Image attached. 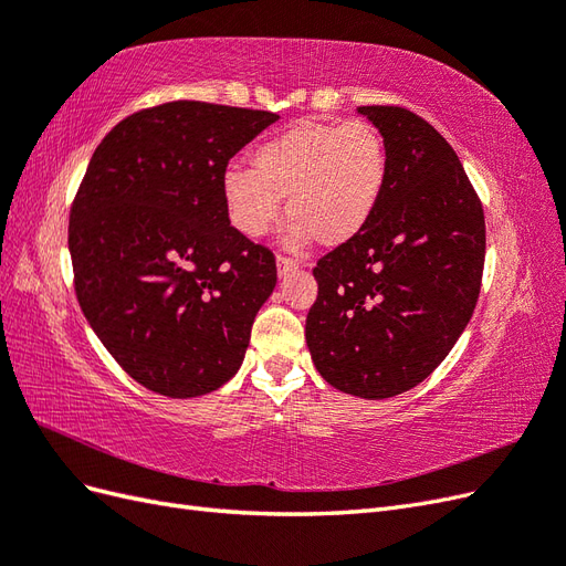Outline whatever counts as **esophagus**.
<instances>
[{
	"label": "esophagus",
	"mask_w": 566,
	"mask_h": 566,
	"mask_svg": "<svg viewBox=\"0 0 566 566\" xmlns=\"http://www.w3.org/2000/svg\"><path fill=\"white\" fill-rule=\"evenodd\" d=\"M276 264H279V273H281V276H285L287 271L300 269V262L293 260V256H285V254H279V256H276Z\"/></svg>",
	"instance_id": "1"
}]
</instances>
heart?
<instances>
[{"mask_svg":"<svg viewBox=\"0 0 566 566\" xmlns=\"http://www.w3.org/2000/svg\"><path fill=\"white\" fill-rule=\"evenodd\" d=\"M387 175V142L375 125L300 119L254 148L252 169L231 167L221 186L231 224L243 235L269 233L287 198V214L297 219L290 243L316 235L337 248L368 227Z\"/></svg>","mask_w":566,"mask_h":566,"instance_id":"heart-1","label":"heart"}]
</instances>
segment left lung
Here are the masks:
<instances>
[{
  "label": "left lung",
  "instance_id": "obj_1",
  "mask_svg": "<svg viewBox=\"0 0 566 566\" xmlns=\"http://www.w3.org/2000/svg\"><path fill=\"white\" fill-rule=\"evenodd\" d=\"M387 142L389 175L368 227L314 266L306 345L321 378L389 399L430 375L472 318L484 208L443 136L401 106H361Z\"/></svg>",
  "mask_w": 566,
  "mask_h": 566
}]
</instances>
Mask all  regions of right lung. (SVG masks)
Segmentation results:
<instances>
[{"mask_svg": "<svg viewBox=\"0 0 566 566\" xmlns=\"http://www.w3.org/2000/svg\"><path fill=\"white\" fill-rule=\"evenodd\" d=\"M279 115L169 101L117 123L71 205L75 295L127 375L191 399L241 368L276 256L231 227L229 160Z\"/></svg>", "mask_w": 566, "mask_h": 566, "instance_id": "obj_1", "label": "right lung"}]
</instances>
